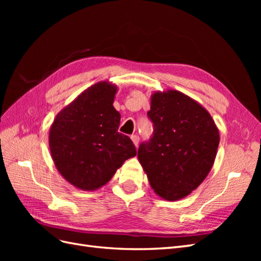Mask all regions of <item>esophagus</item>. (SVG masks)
Returning <instances> with one entry per match:
<instances>
[{"label":"esophagus","instance_id":"1","mask_svg":"<svg viewBox=\"0 0 261 261\" xmlns=\"http://www.w3.org/2000/svg\"><path fill=\"white\" fill-rule=\"evenodd\" d=\"M130 138H132V140H133L134 145H135V146L137 147V146H138V143H139V137H138L137 135H132Z\"/></svg>","mask_w":261,"mask_h":261}]
</instances>
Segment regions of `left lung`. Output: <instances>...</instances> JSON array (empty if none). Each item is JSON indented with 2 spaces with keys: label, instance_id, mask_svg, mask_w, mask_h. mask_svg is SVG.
I'll list each match as a JSON object with an SVG mask.
<instances>
[{
  "label": "left lung",
  "instance_id": "1",
  "mask_svg": "<svg viewBox=\"0 0 261 261\" xmlns=\"http://www.w3.org/2000/svg\"><path fill=\"white\" fill-rule=\"evenodd\" d=\"M148 116L153 135L140 144L138 160L158 196L169 201L184 198L209 174L219 129L206 109L177 90L153 92Z\"/></svg>",
  "mask_w": 261,
  "mask_h": 261
}]
</instances>
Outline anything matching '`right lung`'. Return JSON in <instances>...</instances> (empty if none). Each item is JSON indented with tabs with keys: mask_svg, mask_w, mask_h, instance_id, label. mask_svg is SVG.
<instances>
[{
	"mask_svg": "<svg viewBox=\"0 0 261 261\" xmlns=\"http://www.w3.org/2000/svg\"><path fill=\"white\" fill-rule=\"evenodd\" d=\"M117 87L100 82L61 110L49 132L53 162L68 183L96 191L113 177L137 151L130 138L118 133L121 114L113 107Z\"/></svg>",
	"mask_w": 261,
	"mask_h": 261,
	"instance_id": "add662e5",
	"label": "right lung"
}]
</instances>
